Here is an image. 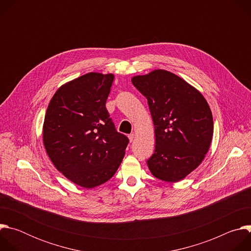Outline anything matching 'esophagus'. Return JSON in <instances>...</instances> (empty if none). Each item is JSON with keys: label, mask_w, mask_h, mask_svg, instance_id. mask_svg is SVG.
<instances>
[{"label": "esophagus", "mask_w": 251, "mask_h": 251, "mask_svg": "<svg viewBox=\"0 0 251 251\" xmlns=\"http://www.w3.org/2000/svg\"><path fill=\"white\" fill-rule=\"evenodd\" d=\"M134 137H135V134H130V135L128 136L130 143H131V142H133V140H134Z\"/></svg>", "instance_id": "1"}]
</instances>
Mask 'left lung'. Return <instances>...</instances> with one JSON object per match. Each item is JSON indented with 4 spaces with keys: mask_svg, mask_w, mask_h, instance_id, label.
Returning a JSON list of instances; mask_svg holds the SVG:
<instances>
[{
    "mask_svg": "<svg viewBox=\"0 0 251 251\" xmlns=\"http://www.w3.org/2000/svg\"><path fill=\"white\" fill-rule=\"evenodd\" d=\"M148 100L156 147L147 164L159 180L176 183L196 170L207 153L213 120L203 95L182 77L155 69L131 78Z\"/></svg>",
    "mask_w": 251,
    "mask_h": 251,
    "instance_id": "8db88e82",
    "label": "left lung"
}]
</instances>
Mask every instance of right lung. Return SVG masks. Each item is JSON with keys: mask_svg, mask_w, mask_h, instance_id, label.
Listing matches in <instances>:
<instances>
[{"mask_svg": "<svg viewBox=\"0 0 251 251\" xmlns=\"http://www.w3.org/2000/svg\"><path fill=\"white\" fill-rule=\"evenodd\" d=\"M113 79L112 74L88 73L70 80L56 90L46 112L48 156L66 178L85 189L110 180L129 142L105 107Z\"/></svg>", "mask_w": 251, "mask_h": 251, "instance_id": "right-lung-1", "label": "right lung"}]
</instances>
